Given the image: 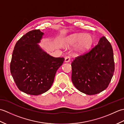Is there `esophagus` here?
I'll return each instance as SVG.
<instances>
[{"instance_id": "esophagus-1", "label": "esophagus", "mask_w": 124, "mask_h": 124, "mask_svg": "<svg viewBox=\"0 0 124 124\" xmlns=\"http://www.w3.org/2000/svg\"><path fill=\"white\" fill-rule=\"evenodd\" d=\"M70 57L69 56H68L65 57V60H64L65 62H70Z\"/></svg>"}]
</instances>
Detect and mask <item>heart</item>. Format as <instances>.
I'll return each mask as SVG.
<instances>
[{
  "instance_id": "obj_1",
  "label": "heart",
  "mask_w": 124,
  "mask_h": 124,
  "mask_svg": "<svg viewBox=\"0 0 124 124\" xmlns=\"http://www.w3.org/2000/svg\"><path fill=\"white\" fill-rule=\"evenodd\" d=\"M93 43V38L89 34L83 33H74L69 36L65 40V44L68 47L76 46V51L82 53L91 48Z\"/></svg>"
}]
</instances>
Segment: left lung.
<instances>
[{
  "mask_svg": "<svg viewBox=\"0 0 124 124\" xmlns=\"http://www.w3.org/2000/svg\"><path fill=\"white\" fill-rule=\"evenodd\" d=\"M71 79L78 90L95 95L106 89L115 71L114 53L104 36L86 54L75 58L71 63Z\"/></svg>",
  "mask_w": 124,
  "mask_h": 124,
  "instance_id": "obj_1",
  "label": "left lung"
}]
</instances>
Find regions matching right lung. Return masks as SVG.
<instances>
[{
	"label": "right lung",
	"mask_w": 124,
	"mask_h": 124,
	"mask_svg": "<svg viewBox=\"0 0 124 124\" xmlns=\"http://www.w3.org/2000/svg\"><path fill=\"white\" fill-rule=\"evenodd\" d=\"M43 35L37 29L23 35L15 44L10 64V73L18 88L33 95L49 90L64 61V58L53 57L40 48L38 43Z\"/></svg>",
	"instance_id": "add662e5"
}]
</instances>
